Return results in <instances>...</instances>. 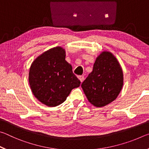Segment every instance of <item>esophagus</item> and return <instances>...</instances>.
<instances>
[{
    "label": "esophagus",
    "instance_id": "34e87169",
    "mask_svg": "<svg viewBox=\"0 0 149 149\" xmlns=\"http://www.w3.org/2000/svg\"><path fill=\"white\" fill-rule=\"evenodd\" d=\"M77 77H78V79H79L81 81V82L84 81V75H79V76H78Z\"/></svg>",
    "mask_w": 149,
    "mask_h": 149
}]
</instances>
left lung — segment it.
Listing matches in <instances>:
<instances>
[{"instance_id":"8db88e82","label":"left lung","mask_w":149,"mask_h":149,"mask_svg":"<svg viewBox=\"0 0 149 149\" xmlns=\"http://www.w3.org/2000/svg\"><path fill=\"white\" fill-rule=\"evenodd\" d=\"M123 72L111 52L104 51L97 58L93 69L81 84L89 101L102 107L116 99L123 86Z\"/></svg>"}]
</instances>
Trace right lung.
<instances>
[{"label":"right lung","mask_w":149,"mask_h":149,"mask_svg":"<svg viewBox=\"0 0 149 149\" xmlns=\"http://www.w3.org/2000/svg\"><path fill=\"white\" fill-rule=\"evenodd\" d=\"M65 50L56 47L45 52L32 63L29 82L35 97L48 107L64 102L81 81L65 61Z\"/></svg>","instance_id":"add662e5"}]
</instances>
